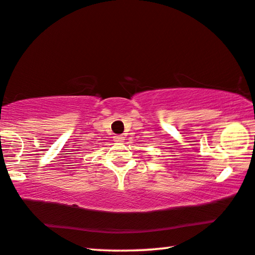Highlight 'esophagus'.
<instances>
[{
	"instance_id": "1",
	"label": "esophagus",
	"mask_w": 255,
	"mask_h": 255,
	"mask_svg": "<svg viewBox=\"0 0 255 255\" xmlns=\"http://www.w3.org/2000/svg\"><path fill=\"white\" fill-rule=\"evenodd\" d=\"M114 141L115 142H124L125 141V137L122 136V135H115Z\"/></svg>"
}]
</instances>
